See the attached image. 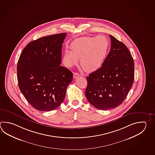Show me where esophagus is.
<instances>
[{
	"instance_id": "34e87169",
	"label": "esophagus",
	"mask_w": 155,
	"mask_h": 155,
	"mask_svg": "<svg viewBox=\"0 0 155 155\" xmlns=\"http://www.w3.org/2000/svg\"><path fill=\"white\" fill-rule=\"evenodd\" d=\"M79 76H80V74H79L78 73H74V74H73V78H77V77H79Z\"/></svg>"
}]
</instances>
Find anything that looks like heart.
<instances>
[{
  "label": "heart",
  "mask_w": 155,
  "mask_h": 155,
  "mask_svg": "<svg viewBox=\"0 0 155 155\" xmlns=\"http://www.w3.org/2000/svg\"><path fill=\"white\" fill-rule=\"evenodd\" d=\"M109 41L105 36H84L74 40L71 44L72 50L66 48L63 53V62L71 67L78 63L87 72L99 70L103 65L109 48Z\"/></svg>",
  "instance_id": "heart-1"
}]
</instances>
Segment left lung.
Listing matches in <instances>:
<instances>
[{"mask_svg": "<svg viewBox=\"0 0 155 155\" xmlns=\"http://www.w3.org/2000/svg\"><path fill=\"white\" fill-rule=\"evenodd\" d=\"M111 49L102 66L87 77L85 94L91 104L101 110L120 105L134 79V63L125 45L110 35Z\"/></svg>", "mask_w": 155, "mask_h": 155, "instance_id": "1", "label": "left lung"}]
</instances>
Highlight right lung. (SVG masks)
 Instances as JSON below:
<instances>
[{"label": "right lung", "instance_id": "1", "mask_svg": "<svg viewBox=\"0 0 155 155\" xmlns=\"http://www.w3.org/2000/svg\"><path fill=\"white\" fill-rule=\"evenodd\" d=\"M67 33L50 35L30 42L17 65L19 88L26 101L39 111L53 110L66 97L73 73L60 66Z\"/></svg>", "mask_w": 155, "mask_h": 155}]
</instances>
